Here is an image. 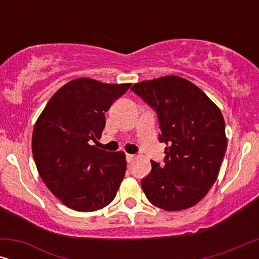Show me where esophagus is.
<instances>
[{
    "label": "esophagus",
    "instance_id": "1",
    "mask_svg": "<svg viewBox=\"0 0 259 259\" xmlns=\"http://www.w3.org/2000/svg\"><path fill=\"white\" fill-rule=\"evenodd\" d=\"M134 159H136V155L134 154H128L127 153L126 154V160H127V162H132Z\"/></svg>",
    "mask_w": 259,
    "mask_h": 259
}]
</instances>
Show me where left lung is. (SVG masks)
<instances>
[{
    "mask_svg": "<svg viewBox=\"0 0 259 259\" xmlns=\"http://www.w3.org/2000/svg\"><path fill=\"white\" fill-rule=\"evenodd\" d=\"M155 109L165 143V164L151 160L141 180L147 199L165 211L192 207L218 178L228 139L218 106L191 81L166 75L131 87Z\"/></svg>",
    "mask_w": 259,
    "mask_h": 259,
    "instance_id": "obj_1",
    "label": "left lung"
}]
</instances>
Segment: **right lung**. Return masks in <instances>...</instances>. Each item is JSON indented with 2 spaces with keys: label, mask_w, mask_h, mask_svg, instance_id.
Listing matches in <instances>:
<instances>
[{
  "label": "right lung",
  "mask_w": 259,
  "mask_h": 259,
  "mask_svg": "<svg viewBox=\"0 0 259 259\" xmlns=\"http://www.w3.org/2000/svg\"><path fill=\"white\" fill-rule=\"evenodd\" d=\"M130 87L74 79L53 95L35 122L31 150L38 175L72 210H100L116 196L125 177L126 155L91 144L101 137L105 113Z\"/></svg>",
  "instance_id": "right-lung-1"
}]
</instances>
